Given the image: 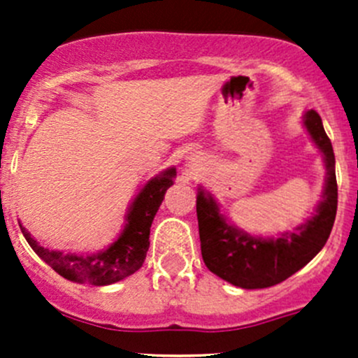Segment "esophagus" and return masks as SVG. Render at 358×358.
Returning a JSON list of instances; mask_svg holds the SVG:
<instances>
[{
	"mask_svg": "<svg viewBox=\"0 0 358 358\" xmlns=\"http://www.w3.org/2000/svg\"><path fill=\"white\" fill-rule=\"evenodd\" d=\"M190 169H192V171L196 169V161H190Z\"/></svg>",
	"mask_w": 358,
	"mask_h": 358,
	"instance_id": "esophagus-1",
	"label": "esophagus"
}]
</instances>
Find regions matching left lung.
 I'll use <instances>...</instances> for the list:
<instances>
[{
	"mask_svg": "<svg viewBox=\"0 0 358 358\" xmlns=\"http://www.w3.org/2000/svg\"><path fill=\"white\" fill-rule=\"evenodd\" d=\"M303 122L324 154L327 168L324 201L305 225L294 232H286L279 239L251 237L227 223L209 194H204L202 189L197 194L202 259L213 273L234 286L243 289L275 286L303 268L329 239L338 209L333 145L315 110L306 112Z\"/></svg>",
	"mask_w": 358,
	"mask_h": 358,
	"instance_id": "obj_1",
	"label": "left lung"
}]
</instances>
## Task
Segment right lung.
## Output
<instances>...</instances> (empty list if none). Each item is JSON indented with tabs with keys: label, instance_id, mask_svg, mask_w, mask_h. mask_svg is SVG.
<instances>
[{
	"label": "right lung",
	"instance_id": "right-lung-1",
	"mask_svg": "<svg viewBox=\"0 0 358 358\" xmlns=\"http://www.w3.org/2000/svg\"><path fill=\"white\" fill-rule=\"evenodd\" d=\"M175 175L176 169L171 168L147 182V185L140 190L129 208L128 223L119 239L99 255L83 256L50 251L39 246L22 225H20V230L36 255L66 279L92 284V286L114 284L135 273L143 265V259L150 246V225H152L159 206L164 199L166 190L173 185Z\"/></svg>",
	"mask_w": 358,
	"mask_h": 358
}]
</instances>
